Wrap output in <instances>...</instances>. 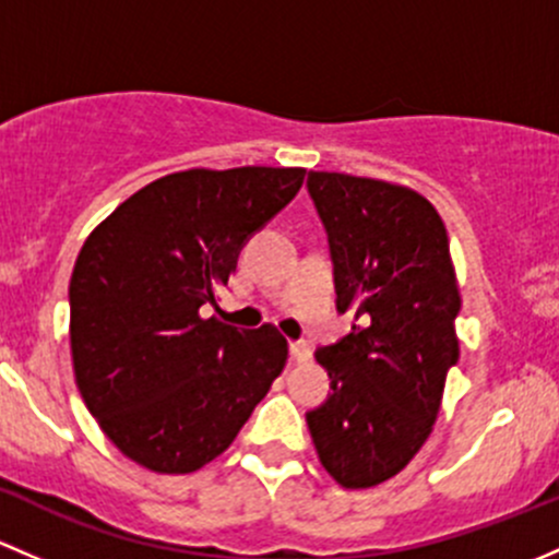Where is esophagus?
I'll return each instance as SVG.
<instances>
[{"label": "esophagus", "instance_id": "1", "mask_svg": "<svg viewBox=\"0 0 559 559\" xmlns=\"http://www.w3.org/2000/svg\"><path fill=\"white\" fill-rule=\"evenodd\" d=\"M290 358L296 360V364H307V360L312 358V349H309L307 342H293L290 344Z\"/></svg>", "mask_w": 559, "mask_h": 559}]
</instances>
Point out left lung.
Here are the masks:
<instances>
[{"instance_id": "8db88e82", "label": "left lung", "mask_w": 559, "mask_h": 559, "mask_svg": "<svg viewBox=\"0 0 559 559\" xmlns=\"http://www.w3.org/2000/svg\"><path fill=\"white\" fill-rule=\"evenodd\" d=\"M307 191L328 234L336 309L355 314L347 336L314 353L333 393L307 425L322 468L364 490L419 452L460 358L450 239L433 204L404 186L309 171Z\"/></svg>"}]
</instances>
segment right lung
Masks as SVG:
<instances>
[{
    "mask_svg": "<svg viewBox=\"0 0 559 559\" xmlns=\"http://www.w3.org/2000/svg\"><path fill=\"white\" fill-rule=\"evenodd\" d=\"M307 169H188L126 199L85 239L69 282L74 379L126 457L191 474L226 452L287 360L274 325L201 318L245 241Z\"/></svg>",
    "mask_w": 559,
    "mask_h": 559,
    "instance_id": "1",
    "label": "right lung"
}]
</instances>
